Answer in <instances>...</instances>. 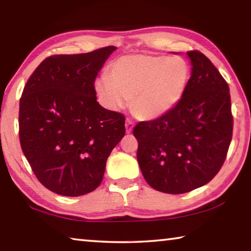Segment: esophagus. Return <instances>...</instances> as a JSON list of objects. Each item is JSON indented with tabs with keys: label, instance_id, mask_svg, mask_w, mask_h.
I'll list each match as a JSON object with an SVG mask.
<instances>
[{
	"label": "esophagus",
	"instance_id": "34e87169",
	"mask_svg": "<svg viewBox=\"0 0 251 251\" xmlns=\"http://www.w3.org/2000/svg\"><path fill=\"white\" fill-rule=\"evenodd\" d=\"M125 128H126V133H127V134H130L131 131H133V128H134V123L131 122L130 120H128V118H127V120H126Z\"/></svg>",
	"mask_w": 251,
	"mask_h": 251
}]
</instances>
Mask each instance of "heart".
Here are the masks:
<instances>
[{
  "label": "heart",
  "instance_id": "obj_1",
  "mask_svg": "<svg viewBox=\"0 0 251 251\" xmlns=\"http://www.w3.org/2000/svg\"><path fill=\"white\" fill-rule=\"evenodd\" d=\"M110 77L101 75L94 88L109 110H121L130 100V109L142 121H155L176 107L189 83L190 69L181 57L131 54L110 66Z\"/></svg>",
  "mask_w": 251,
  "mask_h": 251
}]
</instances>
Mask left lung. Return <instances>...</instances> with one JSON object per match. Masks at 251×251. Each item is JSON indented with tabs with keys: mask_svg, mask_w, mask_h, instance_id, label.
<instances>
[{
	"mask_svg": "<svg viewBox=\"0 0 251 251\" xmlns=\"http://www.w3.org/2000/svg\"><path fill=\"white\" fill-rule=\"evenodd\" d=\"M192 76L172 112L134 127L137 160L147 184L166 194H184L214 178L232 136L229 86L198 50L187 52Z\"/></svg>",
	"mask_w": 251,
	"mask_h": 251,
	"instance_id": "left-lung-1",
	"label": "left lung"
}]
</instances>
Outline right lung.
Listing matches in <instances>:
<instances>
[{
    "label": "right lung",
    "instance_id": "obj_1",
    "mask_svg": "<svg viewBox=\"0 0 251 251\" xmlns=\"http://www.w3.org/2000/svg\"><path fill=\"white\" fill-rule=\"evenodd\" d=\"M115 46L54 55L33 72L20 100V142L37 179L62 196L95 190L125 135V117L99 104L95 78Z\"/></svg>",
    "mask_w": 251,
    "mask_h": 251
}]
</instances>
